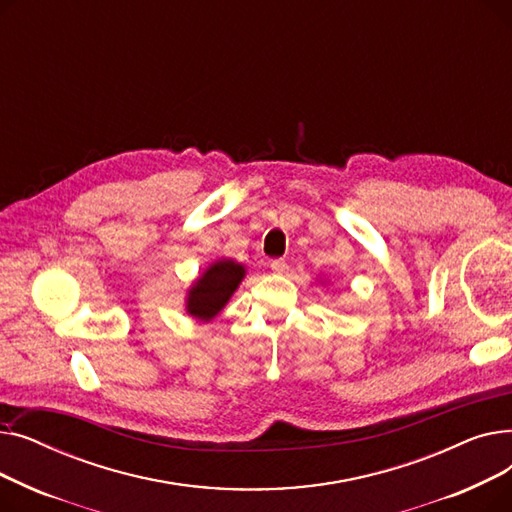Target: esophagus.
Wrapping results in <instances>:
<instances>
[{
    "instance_id": "34e87169",
    "label": "esophagus",
    "mask_w": 512,
    "mask_h": 512,
    "mask_svg": "<svg viewBox=\"0 0 512 512\" xmlns=\"http://www.w3.org/2000/svg\"><path fill=\"white\" fill-rule=\"evenodd\" d=\"M270 267H272L274 274H286V272H288V263H286L284 259H274V261L270 263Z\"/></svg>"
}]
</instances>
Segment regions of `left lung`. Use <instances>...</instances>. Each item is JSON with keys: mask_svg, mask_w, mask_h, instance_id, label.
I'll return each instance as SVG.
<instances>
[{"mask_svg": "<svg viewBox=\"0 0 512 512\" xmlns=\"http://www.w3.org/2000/svg\"><path fill=\"white\" fill-rule=\"evenodd\" d=\"M321 284H324V280H321Z\"/></svg>", "mask_w": 512, "mask_h": 512, "instance_id": "1", "label": "left lung"}]
</instances>
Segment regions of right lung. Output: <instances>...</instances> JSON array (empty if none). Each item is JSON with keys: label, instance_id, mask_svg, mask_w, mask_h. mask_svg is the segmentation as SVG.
Listing matches in <instances>:
<instances>
[{"label": "right lung", "instance_id": "add662e5", "mask_svg": "<svg viewBox=\"0 0 512 512\" xmlns=\"http://www.w3.org/2000/svg\"><path fill=\"white\" fill-rule=\"evenodd\" d=\"M245 276L247 267L242 263L228 257L215 259L188 286L184 299L186 313L199 321H211L228 305Z\"/></svg>", "mask_w": 512, "mask_h": 512}]
</instances>
